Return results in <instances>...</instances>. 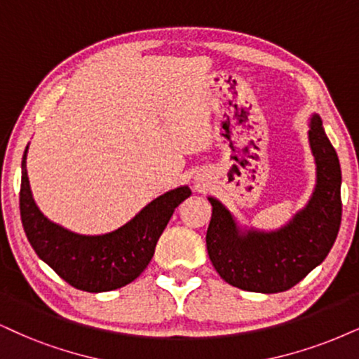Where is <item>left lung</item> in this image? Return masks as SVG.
Instances as JSON below:
<instances>
[{
    "instance_id": "obj_1",
    "label": "left lung",
    "mask_w": 359,
    "mask_h": 359,
    "mask_svg": "<svg viewBox=\"0 0 359 359\" xmlns=\"http://www.w3.org/2000/svg\"><path fill=\"white\" fill-rule=\"evenodd\" d=\"M309 146L316 161V187L308 205L276 231H241L233 215L215 198L206 231L211 263L231 286L255 293H280L293 287L323 263L341 224V168L333 144L313 114Z\"/></svg>"
}]
</instances>
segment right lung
Wrapping results in <instances>:
<instances>
[{
  "instance_id": "right-lung-1",
  "label": "right lung",
  "mask_w": 359,
  "mask_h": 359,
  "mask_svg": "<svg viewBox=\"0 0 359 359\" xmlns=\"http://www.w3.org/2000/svg\"><path fill=\"white\" fill-rule=\"evenodd\" d=\"M26 146L21 163L20 213L34 253L66 283L88 293L118 290L135 281L154 255L168 221L191 194L188 187L171 189L116 231L86 236L69 231L44 216L33 200L26 172Z\"/></svg>"
}]
</instances>
